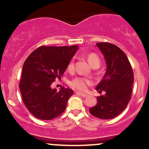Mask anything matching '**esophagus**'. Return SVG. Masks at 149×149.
Masks as SVG:
<instances>
[{
	"mask_svg": "<svg viewBox=\"0 0 149 149\" xmlns=\"http://www.w3.org/2000/svg\"><path fill=\"white\" fill-rule=\"evenodd\" d=\"M76 94H79L80 96H81L82 97H86L87 96H88V94H84V93H82V92H76Z\"/></svg>",
	"mask_w": 149,
	"mask_h": 149,
	"instance_id": "obj_1",
	"label": "esophagus"
}]
</instances>
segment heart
Returning a JSON list of instances; mask_svg holds the SVG:
<instances>
[{
    "mask_svg": "<svg viewBox=\"0 0 149 149\" xmlns=\"http://www.w3.org/2000/svg\"><path fill=\"white\" fill-rule=\"evenodd\" d=\"M88 61L91 65H98L100 66V58L97 56L96 54L91 53L88 55ZM74 68V63H73V61H71L68 65V70H72ZM92 84V80L90 78L86 77H81V76H79L70 81V85L71 87L76 89L81 90V91H85L87 88V86L88 85H91Z\"/></svg>",
    "mask_w": 149,
    "mask_h": 149,
    "instance_id": "obj_1",
    "label": "heart"
}]
</instances>
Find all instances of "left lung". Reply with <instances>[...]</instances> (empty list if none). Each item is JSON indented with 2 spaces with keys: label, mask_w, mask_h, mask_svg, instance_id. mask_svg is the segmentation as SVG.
<instances>
[{
  "label": "left lung",
  "mask_w": 149,
  "mask_h": 149,
  "mask_svg": "<svg viewBox=\"0 0 149 149\" xmlns=\"http://www.w3.org/2000/svg\"><path fill=\"white\" fill-rule=\"evenodd\" d=\"M106 62L107 70L96 89L104 95L97 97V103L90 108L93 116L102 120L115 118L125 109L130 100L133 88V72L128 58L122 49L111 43L96 45Z\"/></svg>",
  "instance_id": "obj_1"
}]
</instances>
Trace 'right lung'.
<instances>
[{
  "instance_id": "add662e5",
  "label": "right lung",
  "mask_w": 149,
  "mask_h": 149,
  "mask_svg": "<svg viewBox=\"0 0 149 149\" xmlns=\"http://www.w3.org/2000/svg\"><path fill=\"white\" fill-rule=\"evenodd\" d=\"M79 48L42 46L25 61L19 88L26 107L38 119L52 120L65 111L73 91L63 86L58 91L51 85L61 78Z\"/></svg>"
}]
</instances>
